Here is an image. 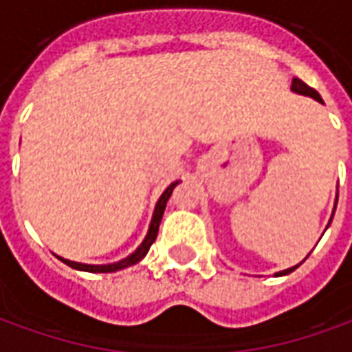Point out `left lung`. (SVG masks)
<instances>
[{
  "label": "left lung",
  "instance_id": "left-lung-1",
  "mask_svg": "<svg viewBox=\"0 0 352 352\" xmlns=\"http://www.w3.org/2000/svg\"><path fill=\"white\" fill-rule=\"evenodd\" d=\"M290 88H292V92L302 94V96H309V98H313V100H317L318 103H322V98L318 96L317 90H315V88L307 87V85H305L303 80L298 79V77H294V79H292V87H290ZM336 204H338V199H336ZM333 211H336V207H333ZM332 217H333V213H332ZM330 222H332V219H330ZM300 264H302V262H300ZM300 264H298V265H300ZM298 265H294V267H288V270H285V272L275 273V275H288L290 272H294Z\"/></svg>",
  "mask_w": 352,
  "mask_h": 352
}]
</instances>
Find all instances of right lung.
Returning <instances> with one entry per match:
<instances>
[{"instance_id": "right-lung-1", "label": "right lung", "mask_w": 352, "mask_h": 352, "mask_svg": "<svg viewBox=\"0 0 352 352\" xmlns=\"http://www.w3.org/2000/svg\"><path fill=\"white\" fill-rule=\"evenodd\" d=\"M179 181L175 183H171L164 190V194L160 196V199L156 201V207H154V213H153V221H151V226H148V232H146L145 239H143V243L139 245L135 251L131 252L130 256H126L120 262H113V264H103V265H94V264H80V262H72V260H65V258H58L62 260L64 264H67L73 270H80V272H90V273H113L118 272V270H124V267H128V265L138 264L139 260L145 258V254L151 249V245L154 243V239L158 236V228H160V222H162V214H164V209H166V204H168L169 196H171V192L175 188Z\"/></svg>"}]
</instances>
